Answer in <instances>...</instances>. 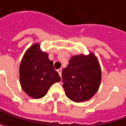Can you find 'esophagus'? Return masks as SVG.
Instances as JSON below:
<instances>
[{
  "instance_id": "esophagus-1",
  "label": "esophagus",
  "mask_w": 126,
  "mask_h": 126,
  "mask_svg": "<svg viewBox=\"0 0 126 126\" xmlns=\"http://www.w3.org/2000/svg\"><path fill=\"white\" fill-rule=\"evenodd\" d=\"M58 72L60 77H61V76H62V68H59V69L58 70Z\"/></svg>"
}]
</instances>
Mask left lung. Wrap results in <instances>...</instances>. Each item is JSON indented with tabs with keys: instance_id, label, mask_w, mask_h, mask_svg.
<instances>
[{
	"instance_id": "1",
	"label": "left lung",
	"mask_w": 126,
	"mask_h": 126,
	"mask_svg": "<svg viewBox=\"0 0 126 126\" xmlns=\"http://www.w3.org/2000/svg\"><path fill=\"white\" fill-rule=\"evenodd\" d=\"M63 87L66 96L74 102L90 99L98 91L101 69L94 53L80 54L71 58L62 72Z\"/></svg>"
}]
</instances>
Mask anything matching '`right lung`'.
Instances as JSON below:
<instances>
[{"label": "right lung", "instance_id": "1", "mask_svg": "<svg viewBox=\"0 0 126 126\" xmlns=\"http://www.w3.org/2000/svg\"><path fill=\"white\" fill-rule=\"evenodd\" d=\"M48 53L35 43L25 52L19 65V81L25 93L33 98L44 96L51 85L61 81Z\"/></svg>", "mask_w": 126, "mask_h": 126}]
</instances>
